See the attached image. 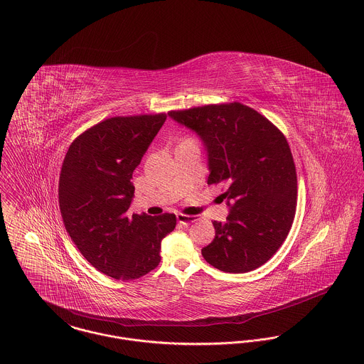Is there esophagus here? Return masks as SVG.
<instances>
[{
	"label": "esophagus",
	"mask_w": 364,
	"mask_h": 364,
	"mask_svg": "<svg viewBox=\"0 0 364 364\" xmlns=\"http://www.w3.org/2000/svg\"><path fill=\"white\" fill-rule=\"evenodd\" d=\"M176 220H178L179 223H182V225H189V223H193V222L197 220V216L179 213V215H176Z\"/></svg>",
	"instance_id": "obj_1"
}]
</instances>
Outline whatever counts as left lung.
Instances as JSON below:
<instances>
[{
	"mask_svg": "<svg viewBox=\"0 0 364 364\" xmlns=\"http://www.w3.org/2000/svg\"><path fill=\"white\" fill-rule=\"evenodd\" d=\"M168 116L198 135L208 159V185L225 183L229 215L213 220L203 257L220 271L248 272L279 249L296 213L297 176L287 138L240 102L205 105Z\"/></svg>",
	"mask_w": 364,
	"mask_h": 364,
	"instance_id": "1",
	"label": "left lung"
}]
</instances>
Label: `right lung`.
Masks as SVG:
<instances>
[{"mask_svg":"<svg viewBox=\"0 0 364 364\" xmlns=\"http://www.w3.org/2000/svg\"><path fill=\"white\" fill-rule=\"evenodd\" d=\"M166 119H107L79 135L63 161L58 204L65 230L83 257L115 279H136L157 267L161 240L176 225L173 213H129L133 171Z\"/></svg>","mask_w":364,"mask_h":364,"instance_id":"right-lung-1","label":"right lung"}]
</instances>
